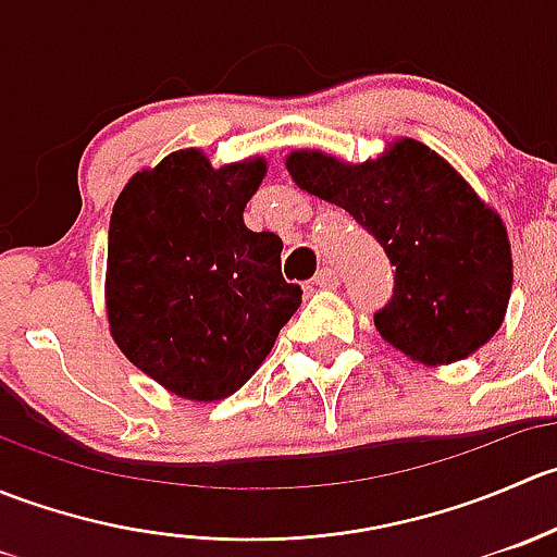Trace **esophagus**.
Here are the masks:
<instances>
[{
  "label": "esophagus",
  "mask_w": 557,
  "mask_h": 557,
  "mask_svg": "<svg viewBox=\"0 0 557 557\" xmlns=\"http://www.w3.org/2000/svg\"><path fill=\"white\" fill-rule=\"evenodd\" d=\"M314 285H318L320 290H336L339 288V274H336L331 267H323L318 272V277H314Z\"/></svg>",
  "instance_id": "1"
}]
</instances>
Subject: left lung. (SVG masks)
Returning <instances> with one entry per match:
<instances>
[{"instance_id":"left-lung-1","label":"left lung","mask_w":557,"mask_h":557,"mask_svg":"<svg viewBox=\"0 0 557 557\" xmlns=\"http://www.w3.org/2000/svg\"><path fill=\"white\" fill-rule=\"evenodd\" d=\"M285 170L318 199L350 212L396 267V288L374 314L380 336L425 367L469 358L502 329L512 296L507 223L450 161L396 137L361 164L314 148Z\"/></svg>"}]
</instances>
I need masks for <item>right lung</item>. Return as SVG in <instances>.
<instances>
[{
  "label": "right lung",
  "instance_id": "obj_1",
  "mask_svg": "<svg viewBox=\"0 0 557 557\" xmlns=\"http://www.w3.org/2000/svg\"><path fill=\"white\" fill-rule=\"evenodd\" d=\"M267 159L212 166L185 148L132 174L112 207L104 305L117 350L188 401L243 387L299 310L283 280V243L250 232L245 207Z\"/></svg>",
  "mask_w": 557,
  "mask_h": 557
}]
</instances>
